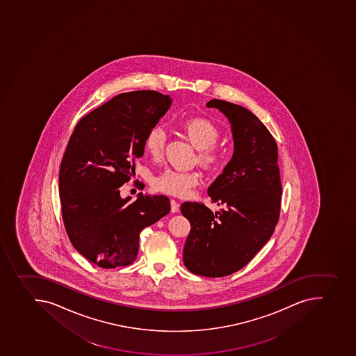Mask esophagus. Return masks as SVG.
Returning a JSON list of instances; mask_svg holds the SVG:
<instances>
[{
  "label": "esophagus",
  "mask_w": 356,
  "mask_h": 356,
  "mask_svg": "<svg viewBox=\"0 0 356 356\" xmlns=\"http://www.w3.org/2000/svg\"><path fill=\"white\" fill-rule=\"evenodd\" d=\"M170 204H171V212H178L179 211V204H178V202L177 201H175V200H171V202H170Z\"/></svg>",
  "instance_id": "esophagus-1"
}]
</instances>
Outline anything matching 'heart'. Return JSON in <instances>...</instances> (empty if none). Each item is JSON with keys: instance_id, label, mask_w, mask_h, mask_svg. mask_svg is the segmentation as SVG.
Returning <instances> with one entry per match:
<instances>
[{"instance_id": "b5f03b06", "label": "heart", "mask_w": 356, "mask_h": 356, "mask_svg": "<svg viewBox=\"0 0 356 356\" xmlns=\"http://www.w3.org/2000/svg\"><path fill=\"white\" fill-rule=\"evenodd\" d=\"M185 135L199 148V160L207 167H216L222 160V149L217 144L220 138V130L211 120L196 116L184 120L180 124ZM167 143V132L160 125L153 127L145 136L144 145L152 157H160L163 154ZM197 171H181V170L165 169L155 177L154 187L160 192L169 195H188L192 188L200 183Z\"/></svg>"}]
</instances>
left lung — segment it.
Returning a JSON list of instances; mask_svg holds the SVG:
<instances>
[{"mask_svg":"<svg viewBox=\"0 0 356 356\" xmlns=\"http://www.w3.org/2000/svg\"><path fill=\"white\" fill-rule=\"evenodd\" d=\"M227 116L234 139V154L208 188L212 212L203 203L185 202L183 213L192 226L184 248L189 272L222 277L240 270L270 238L280 218L282 184L277 165V145L268 129L242 106L212 99Z\"/></svg>","mask_w":356,"mask_h":356,"instance_id":"obj_1","label":"left lung"}]
</instances>
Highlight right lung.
I'll return each instance as SVG.
<instances>
[{
    "mask_svg": "<svg viewBox=\"0 0 356 356\" xmlns=\"http://www.w3.org/2000/svg\"><path fill=\"white\" fill-rule=\"evenodd\" d=\"M170 105L154 90L120 93L77 122L68 140L59 171L61 216L73 247L97 266L134 263L140 232L170 212L167 196L139 193L131 203L120 196L144 154L145 136Z\"/></svg>",
    "mask_w": 356,
    "mask_h": 356,
    "instance_id": "right-lung-1",
    "label": "right lung"
}]
</instances>
